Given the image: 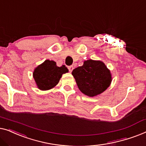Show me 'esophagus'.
<instances>
[{"label": "esophagus", "instance_id": "esophagus-1", "mask_svg": "<svg viewBox=\"0 0 146 146\" xmlns=\"http://www.w3.org/2000/svg\"><path fill=\"white\" fill-rule=\"evenodd\" d=\"M68 69H69V72H71V71H72L73 70L74 67H73V65H71V66H69V67H68Z\"/></svg>", "mask_w": 146, "mask_h": 146}]
</instances>
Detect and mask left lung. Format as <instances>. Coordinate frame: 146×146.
<instances>
[{
	"mask_svg": "<svg viewBox=\"0 0 146 146\" xmlns=\"http://www.w3.org/2000/svg\"><path fill=\"white\" fill-rule=\"evenodd\" d=\"M75 78L81 93L90 97L101 94L111 84L112 78L110 71L101 61L88 59L83 65L73 69Z\"/></svg>",
	"mask_w": 146,
	"mask_h": 146,
	"instance_id": "left-lung-1",
	"label": "left lung"
}]
</instances>
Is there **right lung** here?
Instances as JSON below:
<instances>
[{
  "instance_id": "right-lung-1",
  "label": "right lung",
  "mask_w": 146,
  "mask_h": 146,
  "mask_svg": "<svg viewBox=\"0 0 146 146\" xmlns=\"http://www.w3.org/2000/svg\"><path fill=\"white\" fill-rule=\"evenodd\" d=\"M68 71L65 65L58 67L54 61L47 59L34 69L33 77L39 89L48 91L55 87L63 74Z\"/></svg>"
}]
</instances>
